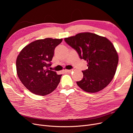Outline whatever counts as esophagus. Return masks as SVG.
Listing matches in <instances>:
<instances>
[{
	"label": "esophagus",
	"mask_w": 133,
	"mask_h": 133,
	"mask_svg": "<svg viewBox=\"0 0 133 133\" xmlns=\"http://www.w3.org/2000/svg\"><path fill=\"white\" fill-rule=\"evenodd\" d=\"M65 72H68V73H70L72 71H73L72 69H66V70L64 71Z\"/></svg>",
	"instance_id": "34e87169"
}]
</instances>
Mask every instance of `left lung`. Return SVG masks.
Listing matches in <instances>:
<instances>
[{
  "label": "left lung",
  "mask_w": 133,
  "mask_h": 133,
  "mask_svg": "<svg viewBox=\"0 0 133 133\" xmlns=\"http://www.w3.org/2000/svg\"><path fill=\"white\" fill-rule=\"evenodd\" d=\"M66 43L87 61L88 69L82 71L81 80L76 82L84 91L95 93L105 88L112 80L118 62L117 52L106 38L89 32L65 38Z\"/></svg>",
  "instance_id": "obj_1"
}]
</instances>
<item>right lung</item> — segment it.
Segmentation results:
<instances>
[{"label":"right lung","mask_w":133,"mask_h":133,"mask_svg":"<svg viewBox=\"0 0 133 133\" xmlns=\"http://www.w3.org/2000/svg\"><path fill=\"white\" fill-rule=\"evenodd\" d=\"M62 39L46 38L32 42L21 51L16 61L18 77L33 94L44 96L52 93L60 81L61 74L49 70L55 48Z\"/></svg>","instance_id":"add662e5"}]
</instances>
